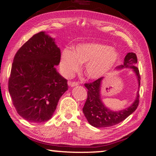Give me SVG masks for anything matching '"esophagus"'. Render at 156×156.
<instances>
[{
    "label": "esophagus",
    "instance_id": "obj_1",
    "mask_svg": "<svg viewBox=\"0 0 156 156\" xmlns=\"http://www.w3.org/2000/svg\"><path fill=\"white\" fill-rule=\"evenodd\" d=\"M68 84L70 87H73L78 86V84H79V83H78V82H71V81H69L68 83Z\"/></svg>",
    "mask_w": 156,
    "mask_h": 156
}]
</instances>
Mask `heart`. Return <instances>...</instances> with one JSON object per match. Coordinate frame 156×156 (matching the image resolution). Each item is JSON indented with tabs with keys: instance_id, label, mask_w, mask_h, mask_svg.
Segmentation results:
<instances>
[{
	"instance_id": "obj_1",
	"label": "heart",
	"mask_w": 156,
	"mask_h": 156,
	"mask_svg": "<svg viewBox=\"0 0 156 156\" xmlns=\"http://www.w3.org/2000/svg\"><path fill=\"white\" fill-rule=\"evenodd\" d=\"M118 59L112 47L100 43L80 44L73 51L66 49L60 56V70L65 77H71L86 64L84 73L88 78H99L109 72Z\"/></svg>"
}]
</instances>
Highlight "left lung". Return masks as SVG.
I'll use <instances>...</instances> for the list:
<instances>
[{
	"mask_svg": "<svg viewBox=\"0 0 156 156\" xmlns=\"http://www.w3.org/2000/svg\"><path fill=\"white\" fill-rule=\"evenodd\" d=\"M137 61V56L135 53H128L125 58L124 64L120 65L118 68L131 67L133 69L138 77L140 86V75L138 68L136 67ZM102 78H100L92 83L84 84L88 91L87 98L83 108V111L89 123L97 128L109 127L121 122L135 112L139 104L140 95L138 91L135 102L129 107L118 112H113L108 109L102 103L100 98V91Z\"/></svg>",
	"mask_w": 156,
	"mask_h": 156,
	"instance_id": "8db88e82",
	"label": "left lung"
}]
</instances>
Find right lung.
Wrapping results in <instances>:
<instances>
[{"mask_svg": "<svg viewBox=\"0 0 156 156\" xmlns=\"http://www.w3.org/2000/svg\"><path fill=\"white\" fill-rule=\"evenodd\" d=\"M61 53L54 39L41 31L18 50L13 60L8 89L17 113L31 122L51 119L67 80L55 68Z\"/></svg>", "mask_w": 156, "mask_h": 156, "instance_id": "add662e5", "label": "right lung"}]
</instances>
